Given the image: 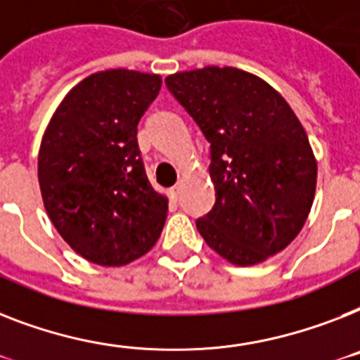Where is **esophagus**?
I'll list each match as a JSON object with an SVG mask.
<instances>
[{
  "instance_id": "34e87169",
  "label": "esophagus",
  "mask_w": 360,
  "mask_h": 360,
  "mask_svg": "<svg viewBox=\"0 0 360 360\" xmlns=\"http://www.w3.org/2000/svg\"><path fill=\"white\" fill-rule=\"evenodd\" d=\"M179 194H181V183H177V185L172 186L170 188V195L174 198V200H177V198H179Z\"/></svg>"
}]
</instances>
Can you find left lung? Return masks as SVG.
Segmentation results:
<instances>
[{
  "instance_id": "1",
  "label": "left lung",
  "mask_w": 360,
  "mask_h": 360,
  "mask_svg": "<svg viewBox=\"0 0 360 360\" xmlns=\"http://www.w3.org/2000/svg\"><path fill=\"white\" fill-rule=\"evenodd\" d=\"M166 86L210 144L214 207L195 227L236 266L285 250L305 226L316 192V159L300 120L270 84L238 68L168 75Z\"/></svg>"
}]
</instances>
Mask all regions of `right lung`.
Listing matches in <instances>:
<instances>
[{
	"instance_id": "1",
	"label": "right lung",
	"mask_w": 360,
	"mask_h": 360,
	"mask_svg": "<svg viewBox=\"0 0 360 360\" xmlns=\"http://www.w3.org/2000/svg\"><path fill=\"white\" fill-rule=\"evenodd\" d=\"M162 79L105 70L70 90L38 151V183L49 220L75 253L99 266L146 255L165 227L168 200L140 157L139 122Z\"/></svg>"
}]
</instances>
